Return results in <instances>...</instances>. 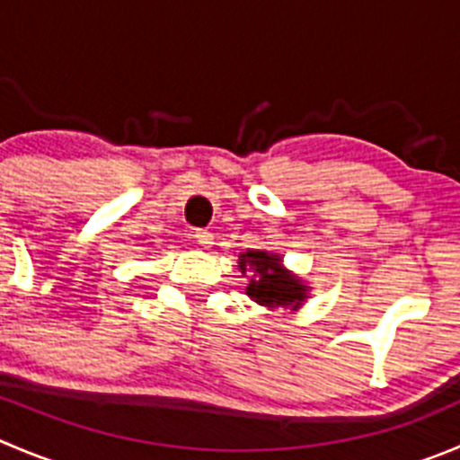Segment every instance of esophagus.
Listing matches in <instances>:
<instances>
[{
    "mask_svg": "<svg viewBox=\"0 0 460 460\" xmlns=\"http://www.w3.org/2000/svg\"><path fill=\"white\" fill-rule=\"evenodd\" d=\"M194 239H196V243L203 248H212V243H214V234L208 233V230H196Z\"/></svg>",
    "mask_w": 460,
    "mask_h": 460,
    "instance_id": "34e87169",
    "label": "esophagus"
}]
</instances>
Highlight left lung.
<instances>
[{
    "label": "left lung",
    "mask_w": 460,
    "mask_h": 460,
    "mask_svg": "<svg viewBox=\"0 0 460 460\" xmlns=\"http://www.w3.org/2000/svg\"><path fill=\"white\" fill-rule=\"evenodd\" d=\"M242 275L251 273L246 293L255 303L269 309H296L307 300L309 287L282 266V257L266 251H246L239 255Z\"/></svg>",
    "instance_id": "left-lung-1"
}]
</instances>
